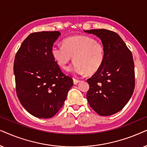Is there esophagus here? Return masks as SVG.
I'll use <instances>...</instances> for the list:
<instances>
[{
    "label": "esophagus",
    "instance_id": "1",
    "mask_svg": "<svg viewBox=\"0 0 147 147\" xmlns=\"http://www.w3.org/2000/svg\"><path fill=\"white\" fill-rule=\"evenodd\" d=\"M81 81L80 80L77 79H75V78H73V82H74V84H77L78 83H79V82Z\"/></svg>",
    "mask_w": 147,
    "mask_h": 147
}]
</instances>
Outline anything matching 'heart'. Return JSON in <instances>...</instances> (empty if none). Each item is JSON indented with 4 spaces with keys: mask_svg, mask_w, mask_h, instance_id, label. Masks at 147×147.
Here are the masks:
<instances>
[{
    "mask_svg": "<svg viewBox=\"0 0 147 147\" xmlns=\"http://www.w3.org/2000/svg\"><path fill=\"white\" fill-rule=\"evenodd\" d=\"M51 54L60 67L65 68L73 57L70 69L77 75H93L100 69L104 61L105 48L101 42L87 36L69 37L63 46H53Z\"/></svg>",
    "mask_w": 147,
    "mask_h": 147,
    "instance_id": "obj_1",
    "label": "heart"
}]
</instances>
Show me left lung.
I'll list each match as a JSON object with an SVG mask.
<instances>
[{"label":"left lung","instance_id":"left-lung-1","mask_svg":"<svg viewBox=\"0 0 147 147\" xmlns=\"http://www.w3.org/2000/svg\"><path fill=\"white\" fill-rule=\"evenodd\" d=\"M101 39L105 58L98 71L87 79L88 103L102 116H111L124 108L135 87L134 63L131 51L118 34L108 29L84 30Z\"/></svg>","mask_w":147,"mask_h":147}]
</instances>
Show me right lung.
Masks as SVG:
<instances>
[{
    "label": "right lung",
    "mask_w": 147,
    "mask_h": 147,
    "mask_svg": "<svg viewBox=\"0 0 147 147\" xmlns=\"http://www.w3.org/2000/svg\"><path fill=\"white\" fill-rule=\"evenodd\" d=\"M61 34L58 31L29 34L14 60L16 93L32 116L50 118L61 109L73 80L60 69L51 48Z\"/></svg>",
    "instance_id": "obj_1"
}]
</instances>
